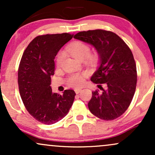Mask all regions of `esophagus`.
Segmentation results:
<instances>
[{
  "label": "esophagus",
  "mask_w": 155,
  "mask_h": 155,
  "mask_svg": "<svg viewBox=\"0 0 155 155\" xmlns=\"http://www.w3.org/2000/svg\"><path fill=\"white\" fill-rule=\"evenodd\" d=\"M74 91H75L76 94H79V92L81 91V89H75V90H74Z\"/></svg>",
  "instance_id": "obj_1"
}]
</instances>
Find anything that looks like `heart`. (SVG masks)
I'll list each match as a JSON object with an SVG mask.
<instances>
[{
  "label": "heart",
  "mask_w": 155,
  "mask_h": 155,
  "mask_svg": "<svg viewBox=\"0 0 155 155\" xmlns=\"http://www.w3.org/2000/svg\"><path fill=\"white\" fill-rule=\"evenodd\" d=\"M66 50L69 54L72 55L74 58L79 61H83L87 58L89 60H94L96 58L95 55H90V47L87 44L82 41H75L74 43L69 44L66 47ZM65 59V54L63 51L60 52L57 57L56 64L57 66L60 67L63 64ZM87 77V74L81 73V74H72L68 78L67 83L69 86L73 87H79L82 86L84 83L85 78Z\"/></svg>",
  "instance_id": "1"
}]
</instances>
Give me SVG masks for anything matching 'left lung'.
I'll return each mask as SVG.
<instances>
[{
	"mask_svg": "<svg viewBox=\"0 0 155 155\" xmlns=\"http://www.w3.org/2000/svg\"><path fill=\"white\" fill-rule=\"evenodd\" d=\"M74 38L93 46L100 58V66L90 79L98 84L100 90L92 92L89 109L101 120L118 118L129 107L136 91V65L132 51L111 31L100 29L81 31Z\"/></svg>",
	"mask_w": 155,
	"mask_h": 155,
	"instance_id": "8db88e82",
	"label": "left lung"
}]
</instances>
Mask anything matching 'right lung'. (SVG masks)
I'll return each instance as SVG.
<instances>
[{"mask_svg":"<svg viewBox=\"0 0 155 155\" xmlns=\"http://www.w3.org/2000/svg\"><path fill=\"white\" fill-rule=\"evenodd\" d=\"M73 35L67 33L38 35L27 47L21 58L19 94L30 114L41 123L51 124L61 120L74 103V90H65L60 95L52 92L50 86L55 56Z\"/></svg>","mask_w":155,"mask_h":155,"instance_id":"1","label":"right lung"}]
</instances>
